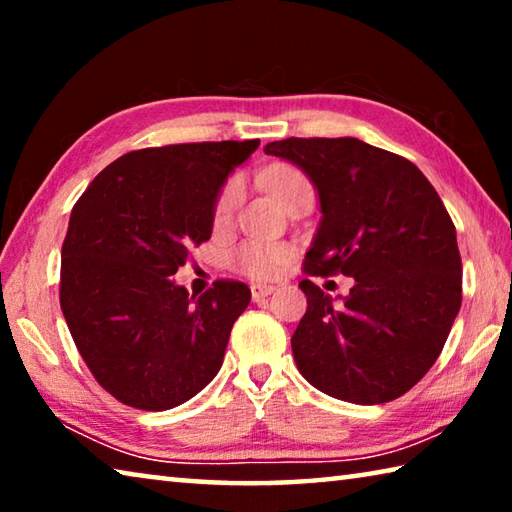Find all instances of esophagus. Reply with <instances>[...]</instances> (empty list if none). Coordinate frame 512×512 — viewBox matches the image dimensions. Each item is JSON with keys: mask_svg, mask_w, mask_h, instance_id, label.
<instances>
[{"mask_svg": "<svg viewBox=\"0 0 512 512\" xmlns=\"http://www.w3.org/2000/svg\"><path fill=\"white\" fill-rule=\"evenodd\" d=\"M273 291H275V287H271V284H253V287H250V293H253L255 302L266 298V296H271Z\"/></svg>", "mask_w": 512, "mask_h": 512, "instance_id": "1", "label": "esophagus"}]
</instances>
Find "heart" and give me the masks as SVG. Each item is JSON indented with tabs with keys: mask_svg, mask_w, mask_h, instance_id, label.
Wrapping results in <instances>:
<instances>
[{
	"mask_svg": "<svg viewBox=\"0 0 512 512\" xmlns=\"http://www.w3.org/2000/svg\"><path fill=\"white\" fill-rule=\"evenodd\" d=\"M264 187L271 192L277 201L287 205L293 196L302 192H311L309 178L302 173L298 167H291V164H273L262 171ZM241 201V183L239 178H232L225 183L221 189L219 198H216L214 205V225L216 228H223L232 221L235 210ZM291 257V246L282 244V241H264V239H248L244 244H239L230 253V266L235 268L237 273L253 277V280H266V277H273L280 268L287 264Z\"/></svg>",
	"mask_w": 512,
	"mask_h": 512,
	"instance_id": "heart-1",
	"label": "heart"
}]
</instances>
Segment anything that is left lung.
I'll return each instance as SVG.
<instances>
[{"instance_id": "obj_1", "label": "left lung", "mask_w": 512, "mask_h": 512, "mask_svg": "<svg viewBox=\"0 0 512 512\" xmlns=\"http://www.w3.org/2000/svg\"><path fill=\"white\" fill-rule=\"evenodd\" d=\"M264 153L307 173L320 228L307 275L354 277L341 305L302 280L307 311L291 336L300 375L354 404H384L436 363L463 298L456 228L424 173L357 137H289Z\"/></svg>"}]
</instances>
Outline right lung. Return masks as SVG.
Here are the masks:
<instances>
[{
	"label": "right lung",
	"instance_id": "obj_1",
	"mask_svg": "<svg viewBox=\"0 0 512 512\" xmlns=\"http://www.w3.org/2000/svg\"><path fill=\"white\" fill-rule=\"evenodd\" d=\"M259 140L153 146L108 164L76 201L60 309L94 379L121 404L167 411L216 377L250 302L237 280L189 298L171 275L212 235L230 171Z\"/></svg>",
	"mask_w": 512,
	"mask_h": 512
}]
</instances>
